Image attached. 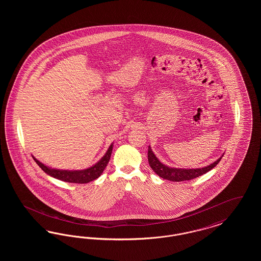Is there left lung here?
Masks as SVG:
<instances>
[{"label":"left lung","mask_w":261,"mask_h":261,"mask_svg":"<svg viewBox=\"0 0 261 261\" xmlns=\"http://www.w3.org/2000/svg\"><path fill=\"white\" fill-rule=\"evenodd\" d=\"M223 158L220 156L216 162L211 163L210 165L201 168H193V169H185V168H175V167H169L165 164H163L153 153L151 148L149 146L148 150V161H149V166L151 169L158 174L160 177L163 179L172 181V182H181V181H189L192 179H195L202 174H205L214 168L220 160Z\"/></svg>","instance_id":"8db88e82"}]
</instances>
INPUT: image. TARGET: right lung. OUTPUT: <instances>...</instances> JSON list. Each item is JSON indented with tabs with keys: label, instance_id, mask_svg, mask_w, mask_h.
Wrapping results in <instances>:
<instances>
[{
	"label": "right lung",
	"instance_id": "1",
	"mask_svg": "<svg viewBox=\"0 0 261 261\" xmlns=\"http://www.w3.org/2000/svg\"><path fill=\"white\" fill-rule=\"evenodd\" d=\"M112 147H113V143L110 146L106 154L99 160V162H97L96 164H94L93 166L89 167L87 169H83V170H61V169L51 168V167L43 164L42 162H39L37 159H35L34 156H32V158L45 173L50 175L56 179L62 180L64 182H68V183L86 184V183H89V182L99 178L101 173L103 172L105 168L107 167L108 163L111 160Z\"/></svg>",
	"mask_w": 261,
	"mask_h": 261
}]
</instances>
